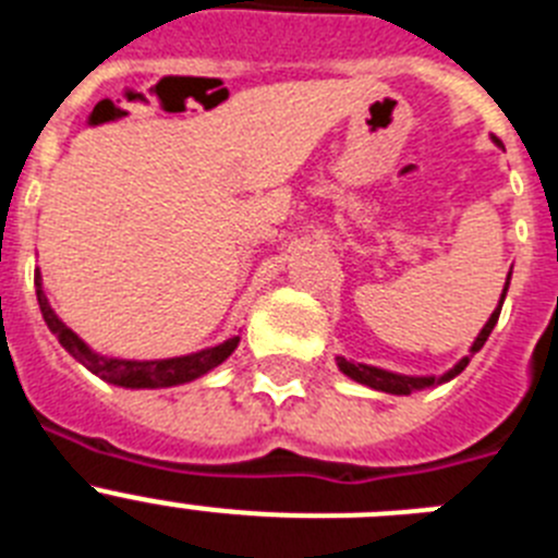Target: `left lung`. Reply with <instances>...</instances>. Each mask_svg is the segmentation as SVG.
Here are the masks:
<instances>
[{"label":"left lung","mask_w":558,"mask_h":558,"mask_svg":"<svg viewBox=\"0 0 558 558\" xmlns=\"http://www.w3.org/2000/svg\"><path fill=\"white\" fill-rule=\"evenodd\" d=\"M509 282H511V270H509V279H506V288H502L500 302H497L495 313L489 315V322H486V327L481 329V335H477L475 343H472L470 354L458 360L456 366H452L447 374H441V377H408V374H393V372H386V368L366 366V363H352V360H347V357H338V368L343 374H347V377H352L354 383H363V386L374 388V391L397 393V397H408V393L427 391V388H433V386H441V383H447V379L458 377V374H461L463 368L470 366L472 354L481 352V349H483L486 338H489L492 329H495L497 318H500V310H502V302H506V290H509Z\"/></svg>","instance_id":"obj_1"}]
</instances>
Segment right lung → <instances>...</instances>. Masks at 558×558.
<instances>
[{"label": "right lung", "instance_id": "obj_1", "mask_svg": "<svg viewBox=\"0 0 558 558\" xmlns=\"http://www.w3.org/2000/svg\"><path fill=\"white\" fill-rule=\"evenodd\" d=\"M36 295L38 307H41L44 322H47L49 332L56 335L58 343L66 349L72 357L86 366L88 372L97 374L106 383L122 388H170V386H184L192 379L204 377L206 372L218 368L226 357L236 349L240 343V335H231L229 340L218 343V347L201 349V352L184 354V357H167V360H122V357H106V354L88 349V343H83L66 324L56 315V310L49 307L47 295L41 290V274L36 270Z\"/></svg>", "mask_w": 558, "mask_h": 558}]
</instances>
